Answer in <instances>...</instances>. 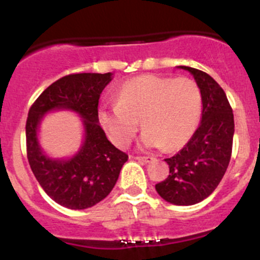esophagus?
I'll use <instances>...</instances> for the list:
<instances>
[{
  "mask_svg": "<svg viewBox=\"0 0 260 260\" xmlns=\"http://www.w3.org/2000/svg\"><path fill=\"white\" fill-rule=\"evenodd\" d=\"M136 158L138 159V161H142V162H145V164H148V162H151V161H153V157H149V156H137L136 157Z\"/></svg>",
  "mask_w": 260,
  "mask_h": 260,
  "instance_id": "esophagus-1",
  "label": "esophagus"
}]
</instances>
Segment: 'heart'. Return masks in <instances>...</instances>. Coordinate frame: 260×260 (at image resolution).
Segmentation results:
<instances>
[{"instance_id":"obj_1","label":"heart","mask_w":260,"mask_h":260,"mask_svg":"<svg viewBox=\"0 0 260 260\" xmlns=\"http://www.w3.org/2000/svg\"><path fill=\"white\" fill-rule=\"evenodd\" d=\"M203 106L200 86L190 78L141 75L120 86L115 103L101 107L99 120L114 143L125 147L142 119L143 146L176 151L198 129Z\"/></svg>"}]
</instances>
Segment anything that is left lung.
Here are the masks:
<instances>
[{"label":"left lung","mask_w":260,"mask_h":260,"mask_svg":"<svg viewBox=\"0 0 260 260\" xmlns=\"http://www.w3.org/2000/svg\"><path fill=\"white\" fill-rule=\"evenodd\" d=\"M203 93L201 123L187 145L166 158L170 174L156 185L164 200L175 205H193L214 192L229 166L234 137V114L226 94L209 74L190 67Z\"/></svg>","instance_id":"8db88e82"}]
</instances>
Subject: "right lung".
Instances as JSON below:
<instances>
[{
    "label": "right lung",
    "instance_id": "1",
    "mask_svg": "<svg viewBox=\"0 0 260 260\" xmlns=\"http://www.w3.org/2000/svg\"><path fill=\"white\" fill-rule=\"evenodd\" d=\"M111 73H79L60 78L31 106L26 120V152L31 170L46 193L59 205L83 210L106 199L113 190L128 154L107 140L99 125V96ZM72 109L83 117L86 141L68 161L50 160L41 152L36 132L40 119L51 109Z\"/></svg>",
    "mask_w": 260,
    "mask_h": 260
}]
</instances>
